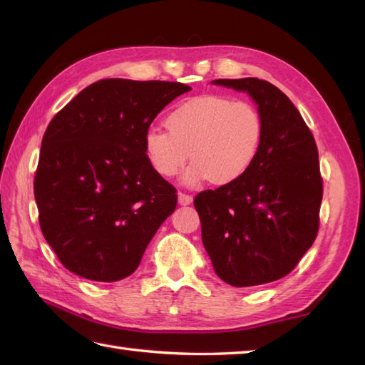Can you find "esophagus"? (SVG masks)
<instances>
[{"instance_id": "1", "label": "esophagus", "mask_w": 365, "mask_h": 365, "mask_svg": "<svg viewBox=\"0 0 365 365\" xmlns=\"http://www.w3.org/2000/svg\"><path fill=\"white\" fill-rule=\"evenodd\" d=\"M192 202V197L185 192H178V204L180 205H190Z\"/></svg>"}]
</instances>
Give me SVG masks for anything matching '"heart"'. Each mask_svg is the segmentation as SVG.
<instances>
[{"label": "heart", "instance_id": "b5f03b06", "mask_svg": "<svg viewBox=\"0 0 365 365\" xmlns=\"http://www.w3.org/2000/svg\"><path fill=\"white\" fill-rule=\"evenodd\" d=\"M166 127H150L143 138L145 158L161 177L180 173L192 163L183 183L197 187L238 182L257 158L263 122L251 103L224 96H199L185 100L168 114Z\"/></svg>", "mask_w": 365, "mask_h": 365}]
</instances>
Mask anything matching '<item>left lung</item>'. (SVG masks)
Wrapping results in <instances>:
<instances>
[{
    "label": "left lung",
    "mask_w": 365,
    "mask_h": 365,
    "mask_svg": "<svg viewBox=\"0 0 365 365\" xmlns=\"http://www.w3.org/2000/svg\"><path fill=\"white\" fill-rule=\"evenodd\" d=\"M257 105L263 139L238 182L199 192L195 207L215 273L234 287L277 281L298 265L319 232L323 197L319 150L282 91L259 78L215 80Z\"/></svg>",
    "instance_id": "8db88e82"
}]
</instances>
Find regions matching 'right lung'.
<instances>
[{"instance_id": "add662e5", "label": "right lung", "mask_w": 365, "mask_h": 365, "mask_svg": "<svg viewBox=\"0 0 365 365\" xmlns=\"http://www.w3.org/2000/svg\"><path fill=\"white\" fill-rule=\"evenodd\" d=\"M188 91L182 83L106 78L51 119L34 197L46 243L68 271L98 282L135 273L177 205L175 188L147 161L143 138Z\"/></svg>"}]
</instances>
